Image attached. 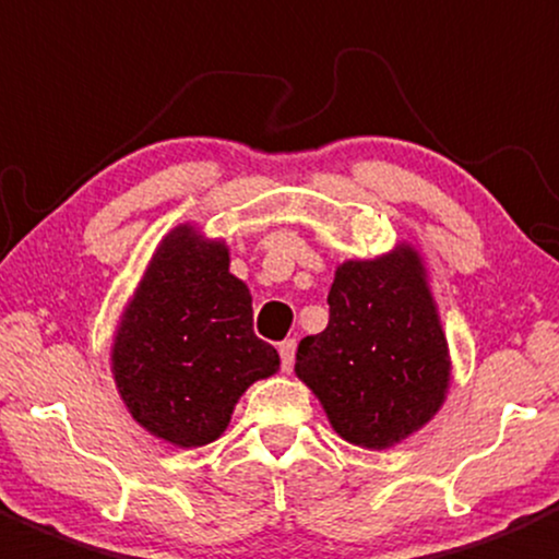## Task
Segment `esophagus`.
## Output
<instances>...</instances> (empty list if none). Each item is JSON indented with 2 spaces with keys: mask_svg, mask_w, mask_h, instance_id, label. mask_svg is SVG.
Returning <instances> with one entry per match:
<instances>
[{
  "mask_svg": "<svg viewBox=\"0 0 559 559\" xmlns=\"http://www.w3.org/2000/svg\"><path fill=\"white\" fill-rule=\"evenodd\" d=\"M295 348H297L295 337H289V341H284V343H281V346H278L281 368H284V370H292V365H295Z\"/></svg>",
  "mask_w": 559,
  "mask_h": 559,
  "instance_id": "esophagus-1",
  "label": "esophagus"
}]
</instances>
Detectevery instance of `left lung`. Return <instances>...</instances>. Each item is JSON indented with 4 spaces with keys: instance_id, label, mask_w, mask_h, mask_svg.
Returning <instances> with one entry per match:
<instances>
[{
    "instance_id": "8db88e82",
    "label": "left lung",
    "mask_w": 559,
    "mask_h": 559,
    "mask_svg": "<svg viewBox=\"0 0 559 559\" xmlns=\"http://www.w3.org/2000/svg\"><path fill=\"white\" fill-rule=\"evenodd\" d=\"M330 321L302 337L295 373L348 443L386 449L432 419L449 384V346L411 248L337 267Z\"/></svg>"
}]
</instances>
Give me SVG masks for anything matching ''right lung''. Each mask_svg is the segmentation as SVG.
<instances>
[{"label": "right lung", "instance_id": "right-lung-1", "mask_svg": "<svg viewBox=\"0 0 559 559\" xmlns=\"http://www.w3.org/2000/svg\"><path fill=\"white\" fill-rule=\"evenodd\" d=\"M278 365L253 335L251 295L229 273L224 243L189 227L167 235L112 343L129 414L175 447H205L227 430L240 394Z\"/></svg>", "mask_w": 559, "mask_h": 559}]
</instances>
